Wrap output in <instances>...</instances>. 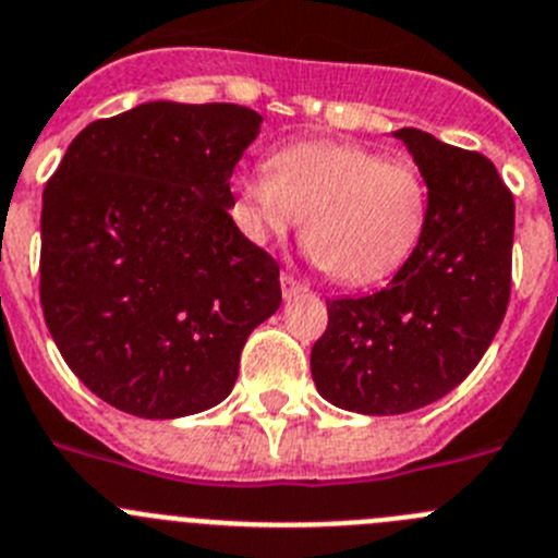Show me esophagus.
<instances>
[{
	"mask_svg": "<svg viewBox=\"0 0 558 558\" xmlns=\"http://www.w3.org/2000/svg\"><path fill=\"white\" fill-rule=\"evenodd\" d=\"M280 291H283L286 300H291V296L303 294V291H305V283H300V280H296L294 275L283 272V275H280Z\"/></svg>",
	"mask_w": 558,
	"mask_h": 558,
	"instance_id": "esophagus-1",
	"label": "esophagus"
}]
</instances>
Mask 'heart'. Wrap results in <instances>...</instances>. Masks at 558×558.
Listing matches in <instances>:
<instances>
[{
  "mask_svg": "<svg viewBox=\"0 0 558 558\" xmlns=\"http://www.w3.org/2000/svg\"><path fill=\"white\" fill-rule=\"evenodd\" d=\"M236 192L253 242L286 236L305 217V244L343 286L397 272L429 222V184L415 161L336 140L286 145L272 168L239 175Z\"/></svg>",
  "mask_w": 558,
  "mask_h": 558,
  "instance_id": "obj_1",
  "label": "heart"
}]
</instances>
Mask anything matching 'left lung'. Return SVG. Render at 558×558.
Here are the masks:
<instances>
[{"label": "left lung", "instance_id": "left-lung-1", "mask_svg": "<svg viewBox=\"0 0 558 558\" xmlns=\"http://www.w3.org/2000/svg\"><path fill=\"white\" fill-rule=\"evenodd\" d=\"M429 184L421 244L377 294L327 303L311 350L316 390L363 415H399L444 399L501 327L512 289L514 201L476 150L399 129Z\"/></svg>", "mask_w": 558, "mask_h": 558}]
</instances>
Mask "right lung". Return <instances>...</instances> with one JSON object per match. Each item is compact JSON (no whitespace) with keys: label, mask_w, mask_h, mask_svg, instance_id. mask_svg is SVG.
I'll list each match as a JSON object with an SVG mask.
<instances>
[{"label":"right lung","mask_w":558,"mask_h":558,"mask_svg":"<svg viewBox=\"0 0 558 558\" xmlns=\"http://www.w3.org/2000/svg\"><path fill=\"white\" fill-rule=\"evenodd\" d=\"M258 129L239 104H140L82 129L46 184V325L68 368L123 413L220 404L247 336L280 308L278 262L228 215Z\"/></svg>","instance_id":"obj_1"}]
</instances>
